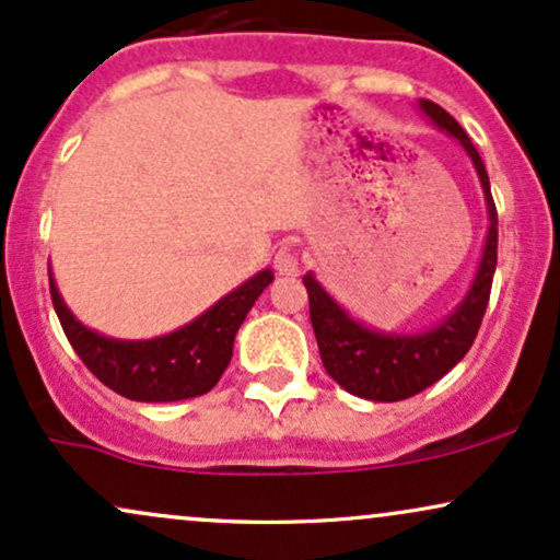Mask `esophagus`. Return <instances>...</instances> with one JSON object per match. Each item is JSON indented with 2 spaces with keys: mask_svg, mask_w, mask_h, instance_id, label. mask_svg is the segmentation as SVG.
<instances>
[{
  "mask_svg": "<svg viewBox=\"0 0 560 560\" xmlns=\"http://www.w3.org/2000/svg\"><path fill=\"white\" fill-rule=\"evenodd\" d=\"M273 268H276V273H281V276H298V271H300L298 253H294L292 247H281L273 258Z\"/></svg>",
  "mask_w": 560,
  "mask_h": 560,
  "instance_id": "obj_1",
  "label": "esophagus"
}]
</instances>
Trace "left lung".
Wrapping results in <instances>:
<instances>
[{"label":"left lung","mask_w":560,"mask_h":560,"mask_svg":"<svg viewBox=\"0 0 560 560\" xmlns=\"http://www.w3.org/2000/svg\"><path fill=\"white\" fill-rule=\"evenodd\" d=\"M419 105L436 128L460 141V147L479 173L481 189H485L490 229H487L479 271L474 276V284L464 302L427 331L384 334L358 324L342 305H337L329 298V292L318 284L316 276H302L307 302H311V324L316 331L326 374L350 395L374 402L408 400V397L419 395L434 382H440L455 363L464 361V355L477 339L481 318H485L494 266H498V210L492 202L490 176H487L477 147L471 144L458 120L447 110H442L436 102L421 100Z\"/></svg>","instance_id":"left-lung-1"}]
</instances>
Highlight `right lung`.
<instances>
[{
  "label": "right lung",
  "mask_w": 560,
  "mask_h": 560,
  "mask_svg": "<svg viewBox=\"0 0 560 560\" xmlns=\"http://www.w3.org/2000/svg\"><path fill=\"white\" fill-rule=\"evenodd\" d=\"M271 281L273 271L266 268L218 300L191 324L165 337L141 339V342L110 339L86 329L62 302L52 273H49V292L75 355L105 387L128 400L173 402L205 395L215 387L231 361L242 320Z\"/></svg>",
  "instance_id": "right-lung-1"
}]
</instances>
